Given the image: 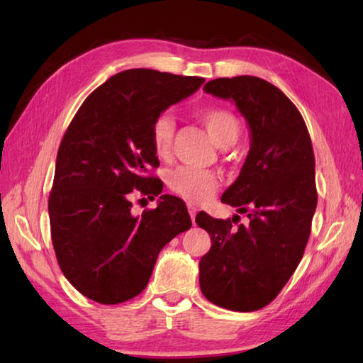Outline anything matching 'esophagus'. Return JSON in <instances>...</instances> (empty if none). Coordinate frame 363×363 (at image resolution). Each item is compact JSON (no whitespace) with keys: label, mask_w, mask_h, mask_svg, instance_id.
I'll return each mask as SVG.
<instances>
[{"label":"esophagus","mask_w":363,"mask_h":363,"mask_svg":"<svg viewBox=\"0 0 363 363\" xmlns=\"http://www.w3.org/2000/svg\"><path fill=\"white\" fill-rule=\"evenodd\" d=\"M187 209H189V213H190V218H191V221H195V217H196V207H195L194 204H189V206H187Z\"/></svg>","instance_id":"esophagus-1"}]
</instances>
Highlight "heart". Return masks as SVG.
<instances>
[{"mask_svg":"<svg viewBox=\"0 0 363 363\" xmlns=\"http://www.w3.org/2000/svg\"><path fill=\"white\" fill-rule=\"evenodd\" d=\"M212 140L221 148H229L242 135V121L225 107H204L196 113ZM174 118L160 113L151 126V145L159 159H167L173 150ZM168 186L174 194L191 203H203L212 198L220 186L218 174L211 169L179 167L168 176Z\"/></svg>","mask_w":363,"mask_h":363,"instance_id":"heart-1","label":"heart"}]
</instances>
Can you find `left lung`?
I'll list each match as a JSON object with an SVG mask.
<instances>
[{
  "instance_id": "8db88e82",
  "label": "left lung",
  "mask_w": 363,
  "mask_h": 363,
  "mask_svg": "<svg viewBox=\"0 0 363 363\" xmlns=\"http://www.w3.org/2000/svg\"><path fill=\"white\" fill-rule=\"evenodd\" d=\"M204 90L233 99L250 125V154L221 196L250 221L196 215L212 240L199 260V287L223 309L259 311L289 282L309 240L318 201L312 140L298 107L265 79L218 78Z\"/></svg>"
}]
</instances>
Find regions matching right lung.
<instances>
[{
  "instance_id": "right-lung-1",
  "label": "right lung",
  "mask_w": 363,
  "mask_h": 363,
  "mask_svg": "<svg viewBox=\"0 0 363 363\" xmlns=\"http://www.w3.org/2000/svg\"><path fill=\"white\" fill-rule=\"evenodd\" d=\"M204 78L134 68L113 74L86 98L60 142L48 199L57 264L73 287L99 304L145 290L160 250L191 220L182 199L162 195L134 217L130 198L154 199L164 184L151 126Z\"/></svg>"
}]
</instances>
